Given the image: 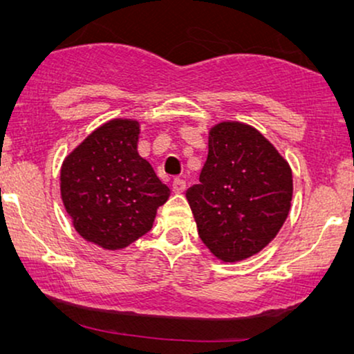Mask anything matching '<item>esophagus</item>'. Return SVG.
<instances>
[{"mask_svg": "<svg viewBox=\"0 0 354 354\" xmlns=\"http://www.w3.org/2000/svg\"><path fill=\"white\" fill-rule=\"evenodd\" d=\"M172 192L174 193H183V192H185V182H183L182 178H176V180L172 182Z\"/></svg>", "mask_w": 354, "mask_h": 354, "instance_id": "34e87169", "label": "esophagus"}]
</instances>
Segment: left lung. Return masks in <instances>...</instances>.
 I'll use <instances>...</instances> for the list:
<instances>
[{
  "label": "left lung",
  "instance_id": "obj_1",
  "mask_svg": "<svg viewBox=\"0 0 354 354\" xmlns=\"http://www.w3.org/2000/svg\"><path fill=\"white\" fill-rule=\"evenodd\" d=\"M293 196L292 169L248 124H216L200 183L187 190L198 234L212 254L236 263L259 253L282 229Z\"/></svg>",
  "mask_w": 354,
  "mask_h": 354
}]
</instances>
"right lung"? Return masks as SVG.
Returning <instances> with one entry per match:
<instances>
[{"label": "right lung", "instance_id": "add662e5", "mask_svg": "<svg viewBox=\"0 0 354 354\" xmlns=\"http://www.w3.org/2000/svg\"><path fill=\"white\" fill-rule=\"evenodd\" d=\"M140 124L113 119L61 166V198L74 229L104 250H122L153 227L171 190L137 151Z\"/></svg>", "mask_w": 354, "mask_h": 354}]
</instances>
